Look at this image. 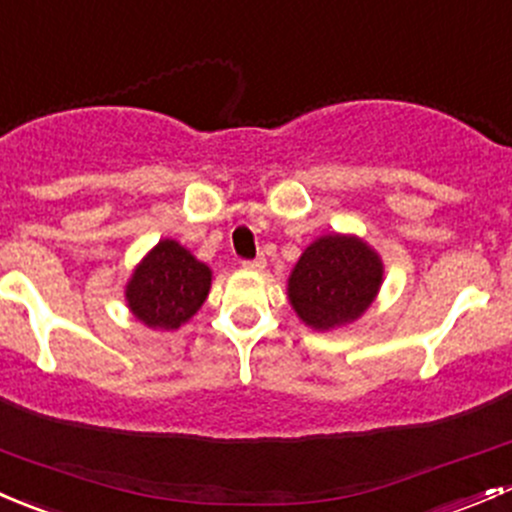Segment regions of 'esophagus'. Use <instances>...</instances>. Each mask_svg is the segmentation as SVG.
Returning a JSON list of instances; mask_svg holds the SVG:
<instances>
[{
  "instance_id": "1",
  "label": "esophagus",
  "mask_w": 512,
  "mask_h": 512,
  "mask_svg": "<svg viewBox=\"0 0 512 512\" xmlns=\"http://www.w3.org/2000/svg\"><path fill=\"white\" fill-rule=\"evenodd\" d=\"M265 257H255V260H245L242 262V267H245V270H252V272H260V270H265Z\"/></svg>"
}]
</instances>
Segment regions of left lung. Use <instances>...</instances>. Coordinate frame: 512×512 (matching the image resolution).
Segmentation results:
<instances>
[{"instance_id":"left-lung-1","label":"left lung","mask_w":512,"mask_h":512,"mask_svg":"<svg viewBox=\"0 0 512 512\" xmlns=\"http://www.w3.org/2000/svg\"><path fill=\"white\" fill-rule=\"evenodd\" d=\"M384 262L356 235L317 237L302 252L287 282L297 317L317 332L352 324L379 294Z\"/></svg>"}]
</instances>
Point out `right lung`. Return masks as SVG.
Listing matches in <instances>:
<instances>
[{"label": "right lung", "instance_id": "1", "mask_svg": "<svg viewBox=\"0 0 512 512\" xmlns=\"http://www.w3.org/2000/svg\"><path fill=\"white\" fill-rule=\"evenodd\" d=\"M213 272L175 240H160L126 285L128 309L151 329L173 332L188 322L210 292Z\"/></svg>", "mask_w": 512, "mask_h": 512}]
</instances>
